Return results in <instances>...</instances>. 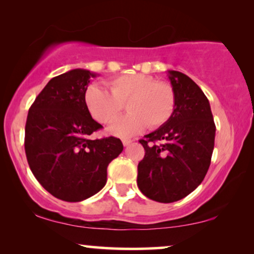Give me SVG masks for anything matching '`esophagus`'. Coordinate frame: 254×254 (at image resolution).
<instances>
[{"instance_id":"34e87169","label":"esophagus","mask_w":254,"mask_h":254,"mask_svg":"<svg viewBox=\"0 0 254 254\" xmlns=\"http://www.w3.org/2000/svg\"><path fill=\"white\" fill-rule=\"evenodd\" d=\"M131 142H133V140H130V138H123V144L125 145V147L129 145Z\"/></svg>"}]
</instances>
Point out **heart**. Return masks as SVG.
<instances>
[{"mask_svg":"<svg viewBox=\"0 0 254 254\" xmlns=\"http://www.w3.org/2000/svg\"><path fill=\"white\" fill-rule=\"evenodd\" d=\"M110 91L98 84L85 90V104L91 116L102 124H110L127 105V116L109 127L117 136H131L145 127L158 128L168 123L176 110V92L165 82H157L143 74H126L109 82Z\"/></svg>","mask_w":254,"mask_h":254,"instance_id":"b5f03b06","label":"heart"}]
</instances>
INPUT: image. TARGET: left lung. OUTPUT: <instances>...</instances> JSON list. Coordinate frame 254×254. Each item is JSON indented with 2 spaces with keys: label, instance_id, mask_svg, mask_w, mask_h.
<instances>
[{
  "label": "left lung",
  "instance_id": "8db88e82",
  "mask_svg": "<svg viewBox=\"0 0 254 254\" xmlns=\"http://www.w3.org/2000/svg\"><path fill=\"white\" fill-rule=\"evenodd\" d=\"M176 110L168 123L140 140L145 155L137 186L149 199L170 203L192 193L209 169L216 127L202 90L180 71L169 70Z\"/></svg>",
  "mask_w": 254,
  "mask_h": 254
}]
</instances>
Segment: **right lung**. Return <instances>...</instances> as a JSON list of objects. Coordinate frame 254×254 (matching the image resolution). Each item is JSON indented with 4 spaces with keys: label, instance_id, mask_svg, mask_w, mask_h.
I'll use <instances>...</instances> for the list:
<instances>
[{
    "label": "right lung",
    "instance_id": "1",
    "mask_svg": "<svg viewBox=\"0 0 254 254\" xmlns=\"http://www.w3.org/2000/svg\"><path fill=\"white\" fill-rule=\"evenodd\" d=\"M95 72L72 69L53 77L31 105L25 125L30 169L47 192L79 202L105 186L107 166L123 151L120 138L90 140L103 126L92 119L84 95Z\"/></svg>",
    "mask_w": 254,
    "mask_h": 254
}]
</instances>
